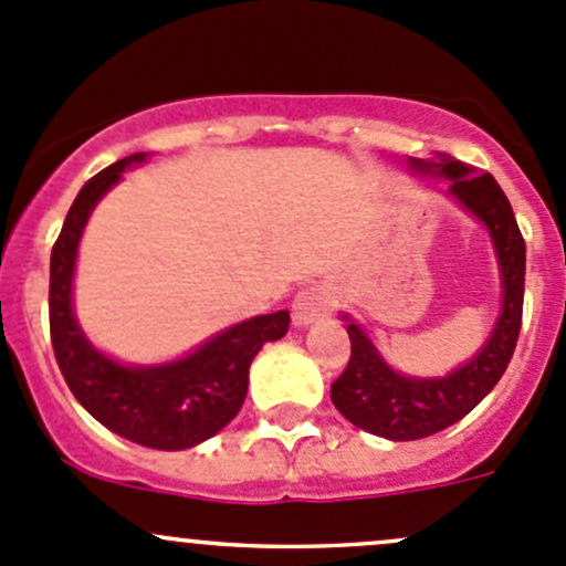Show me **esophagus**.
Returning a JSON list of instances; mask_svg holds the SVG:
<instances>
[{
    "instance_id": "obj_1",
    "label": "esophagus",
    "mask_w": 566,
    "mask_h": 566,
    "mask_svg": "<svg viewBox=\"0 0 566 566\" xmlns=\"http://www.w3.org/2000/svg\"><path fill=\"white\" fill-rule=\"evenodd\" d=\"M331 312V293L325 287H304L293 301V323L298 328H306V325L317 323Z\"/></svg>"
}]
</instances>
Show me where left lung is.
<instances>
[{"mask_svg":"<svg viewBox=\"0 0 566 566\" xmlns=\"http://www.w3.org/2000/svg\"><path fill=\"white\" fill-rule=\"evenodd\" d=\"M410 169L427 177L447 180V193L476 216L490 232L501 271V315L488 342L458 369L443 378H410L386 364L373 336L347 315L350 361L345 373L331 384V402L350 424L389 438V441H419L447 430L471 413L499 384L515 353L523 319V284H526V241L517 230L515 213L490 172L476 169L447 153L432 158H410Z\"/></svg>","mask_w":566,"mask_h":566,"instance_id":"obj_1","label":"left lung"}]
</instances>
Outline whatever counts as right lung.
I'll return each mask as SVG.
<instances>
[{
	"label": "right lung",
	"instance_id": "right-lung-1",
	"mask_svg": "<svg viewBox=\"0 0 566 566\" xmlns=\"http://www.w3.org/2000/svg\"><path fill=\"white\" fill-rule=\"evenodd\" d=\"M145 153L123 158L90 177L65 216L51 249L49 323L51 345L67 389L93 419L147 449L177 452L208 441L241 410L249 389V367L265 342L287 334L290 312L256 315L188 356L167 364L134 367L93 347L73 315V271L82 232L101 197L119 182L125 167L145 161Z\"/></svg>",
	"mask_w": 566,
	"mask_h": 566
}]
</instances>
